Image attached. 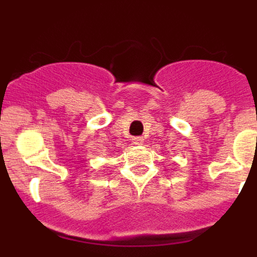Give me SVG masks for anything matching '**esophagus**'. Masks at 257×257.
I'll return each mask as SVG.
<instances>
[{
    "label": "esophagus",
    "instance_id": "esophagus-1",
    "mask_svg": "<svg viewBox=\"0 0 257 257\" xmlns=\"http://www.w3.org/2000/svg\"><path fill=\"white\" fill-rule=\"evenodd\" d=\"M143 142H144V139H143L142 136H135V138H133L134 144H142Z\"/></svg>",
    "mask_w": 257,
    "mask_h": 257
}]
</instances>
